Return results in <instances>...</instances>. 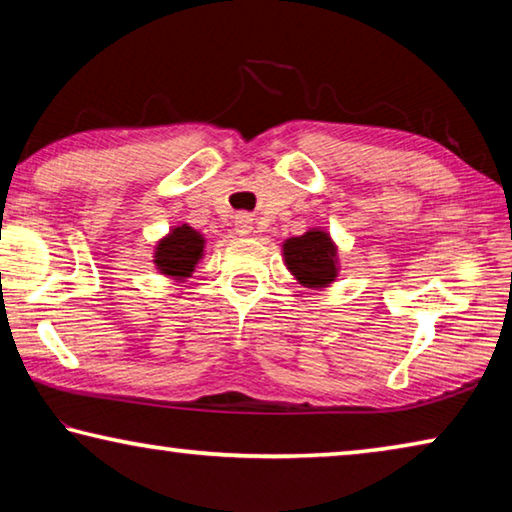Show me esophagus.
Listing matches in <instances>:
<instances>
[{"label":"esophagus","mask_w":512,"mask_h":512,"mask_svg":"<svg viewBox=\"0 0 512 512\" xmlns=\"http://www.w3.org/2000/svg\"><path fill=\"white\" fill-rule=\"evenodd\" d=\"M235 230L237 235H250V230H253V219H250L248 214H237Z\"/></svg>","instance_id":"34e87169"}]
</instances>
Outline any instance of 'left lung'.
<instances>
[{
    "label": "left lung",
    "instance_id": "obj_1",
    "mask_svg": "<svg viewBox=\"0 0 512 512\" xmlns=\"http://www.w3.org/2000/svg\"><path fill=\"white\" fill-rule=\"evenodd\" d=\"M284 262L305 287H327L336 277V248L320 230L287 239Z\"/></svg>",
    "mask_w": 512,
    "mask_h": 512
}]
</instances>
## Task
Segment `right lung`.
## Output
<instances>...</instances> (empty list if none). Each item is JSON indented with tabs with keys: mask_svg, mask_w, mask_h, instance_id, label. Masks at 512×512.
Returning a JSON list of instances; mask_svg holds the SVG:
<instances>
[{
	"mask_svg": "<svg viewBox=\"0 0 512 512\" xmlns=\"http://www.w3.org/2000/svg\"><path fill=\"white\" fill-rule=\"evenodd\" d=\"M203 237L189 225L173 228L167 239H162L155 250V264L164 275L187 277L194 271V264L201 259Z\"/></svg>",
	"mask_w": 512,
	"mask_h": 512,
	"instance_id": "add662e5",
	"label": "right lung"
}]
</instances>
